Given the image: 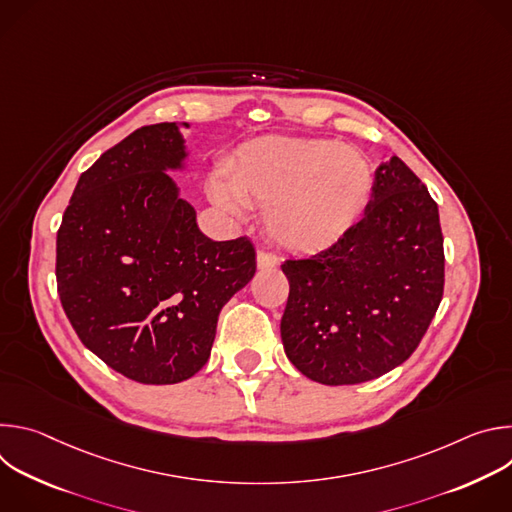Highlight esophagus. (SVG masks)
<instances>
[{
    "instance_id": "esophagus-1",
    "label": "esophagus",
    "mask_w": 512,
    "mask_h": 512,
    "mask_svg": "<svg viewBox=\"0 0 512 512\" xmlns=\"http://www.w3.org/2000/svg\"><path fill=\"white\" fill-rule=\"evenodd\" d=\"M279 261H277V257L273 255V253H269V251H259L257 253V265H259V269H271V267H275Z\"/></svg>"
}]
</instances>
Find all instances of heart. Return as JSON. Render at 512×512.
Segmentation results:
<instances>
[{"label":"heart","instance_id":"heart-1","mask_svg":"<svg viewBox=\"0 0 512 512\" xmlns=\"http://www.w3.org/2000/svg\"><path fill=\"white\" fill-rule=\"evenodd\" d=\"M210 200L233 216L265 208L269 237L287 251L318 253L338 243L373 196L369 162L328 139L265 137L239 150L229 178L208 182Z\"/></svg>","mask_w":512,"mask_h":512}]
</instances>
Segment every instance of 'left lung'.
<instances>
[{
	"label": "left lung",
	"instance_id": "obj_1",
	"mask_svg": "<svg viewBox=\"0 0 512 512\" xmlns=\"http://www.w3.org/2000/svg\"><path fill=\"white\" fill-rule=\"evenodd\" d=\"M444 267L437 204L395 156L377 170L367 212L338 243L283 261L287 358L322 385H356L393 371L440 308Z\"/></svg>",
	"mask_w": 512,
	"mask_h": 512
}]
</instances>
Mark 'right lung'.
<instances>
[{
	"label": "right lung",
	"instance_id": "add662e5",
	"mask_svg": "<svg viewBox=\"0 0 512 512\" xmlns=\"http://www.w3.org/2000/svg\"><path fill=\"white\" fill-rule=\"evenodd\" d=\"M184 156L174 123L135 129L81 174L56 233L66 318L107 367L143 385L204 367L218 314L257 269L247 237L200 233L164 172Z\"/></svg>",
	"mask_w": 512,
	"mask_h": 512
}]
</instances>
